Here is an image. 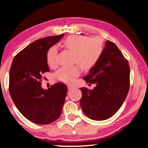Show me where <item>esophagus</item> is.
I'll list each match as a JSON object with an SVG mask.
<instances>
[{
  "instance_id": "34e87169",
  "label": "esophagus",
  "mask_w": 148,
  "mask_h": 148,
  "mask_svg": "<svg viewBox=\"0 0 148 148\" xmlns=\"http://www.w3.org/2000/svg\"><path fill=\"white\" fill-rule=\"evenodd\" d=\"M74 88H75V87H74V86H72V85H71V84L68 85V89H69V90L73 89H74Z\"/></svg>"
}]
</instances>
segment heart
I'll return each mask as SVG.
<instances>
[{
  "label": "heart",
  "instance_id": "1",
  "mask_svg": "<svg viewBox=\"0 0 148 148\" xmlns=\"http://www.w3.org/2000/svg\"><path fill=\"white\" fill-rule=\"evenodd\" d=\"M62 46L74 54L73 61L83 71L91 69L97 63L103 52V42L99 38L71 36L62 42ZM57 49L52 46L47 53V62L49 66L56 65ZM79 67H61L54 74L55 77L63 82H72L79 76Z\"/></svg>",
  "mask_w": 148,
  "mask_h": 148
}]
</instances>
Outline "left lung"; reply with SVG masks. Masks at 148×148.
Instances as JSON below:
<instances>
[{"mask_svg":"<svg viewBox=\"0 0 148 148\" xmlns=\"http://www.w3.org/2000/svg\"><path fill=\"white\" fill-rule=\"evenodd\" d=\"M83 79L96 84L93 89L80 88V106L90 119L102 121L118 111L128 94L130 68L128 61L114 42H106L101 58Z\"/></svg>","mask_w":148,"mask_h":148,"instance_id":"left-lung-1","label":"left lung"}]
</instances>
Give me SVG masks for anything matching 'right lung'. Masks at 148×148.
Returning a JSON list of instances; mask_svg holds the SVG:
<instances>
[{
	"label": "right lung",
	"mask_w": 148,
	"mask_h": 148,
	"mask_svg": "<svg viewBox=\"0 0 148 148\" xmlns=\"http://www.w3.org/2000/svg\"><path fill=\"white\" fill-rule=\"evenodd\" d=\"M64 34L37 40L19 52L13 59L9 74V92L23 116L39 125L51 123L61 116L67 93L65 84L57 83L47 90L41 86L42 74L49 72L48 49Z\"/></svg>",
	"instance_id": "add662e5"
}]
</instances>
